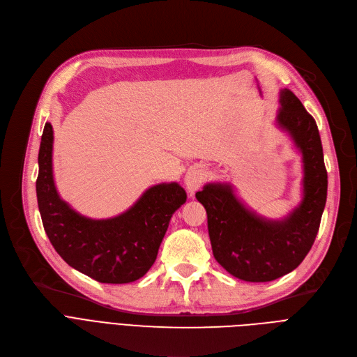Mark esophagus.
Instances as JSON below:
<instances>
[{"label": "esophagus", "mask_w": 357, "mask_h": 357, "mask_svg": "<svg viewBox=\"0 0 357 357\" xmlns=\"http://www.w3.org/2000/svg\"><path fill=\"white\" fill-rule=\"evenodd\" d=\"M204 182V169L201 166H192L185 175V186L188 192L192 195Z\"/></svg>", "instance_id": "esophagus-1"}]
</instances>
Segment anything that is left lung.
<instances>
[{
	"label": "left lung",
	"instance_id": "obj_1",
	"mask_svg": "<svg viewBox=\"0 0 357 357\" xmlns=\"http://www.w3.org/2000/svg\"><path fill=\"white\" fill-rule=\"evenodd\" d=\"M278 126L303 155V201L282 220L249 210L230 183H207L197 192L208 218L213 255L230 275L269 282L292 272L314 245L327 199V171L315 120L289 89L280 91Z\"/></svg>",
	"mask_w": 357,
	"mask_h": 357
}]
</instances>
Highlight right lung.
<instances>
[{"label": "right lung", "mask_w": 357, "mask_h": 357, "mask_svg": "<svg viewBox=\"0 0 357 357\" xmlns=\"http://www.w3.org/2000/svg\"><path fill=\"white\" fill-rule=\"evenodd\" d=\"M53 128L45 124L36 192L45 231L69 266L102 284L135 282L155 264L172 214L186 201L176 182L150 186L123 214L92 220L70 208L53 181Z\"/></svg>", "instance_id": "1"}]
</instances>
